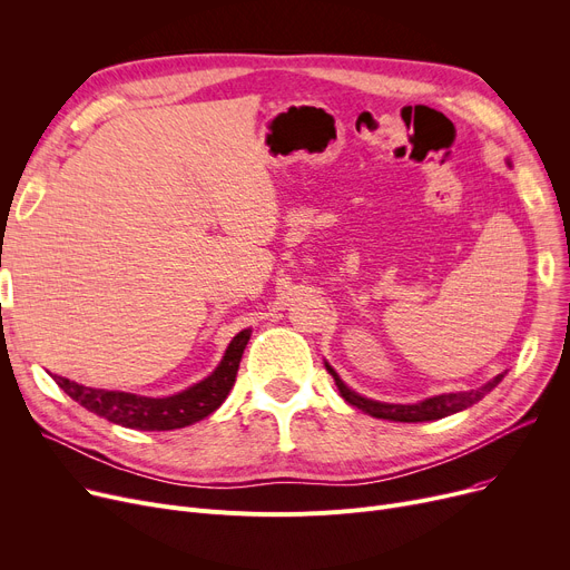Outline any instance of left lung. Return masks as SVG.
Masks as SVG:
<instances>
[{
	"label": "left lung",
	"instance_id": "1",
	"mask_svg": "<svg viewBox=\"0 0 570 570\" xmlns=\"http://www.w3.org/2000/svg\"><path fill=\"white\" fill-rule=\"evenodd\" d=\"M325 370L333 374L335 383H337V391L340 395L357 406L361 411L374 415V417H383V421H395V423H425V421H439V417H445L451 413H458L471 404H475L478 400H483L492 387L499 385V381L503 379V374L494 376L492 381H488L485 385L475 387V391H464V393H448V395H436V397H430L425 402H417V404H383V402H374V400H367V397H361L355 395L353 391H348V387L344 385V381L337 376V372L325 365Z\"/></svg>",
	"mask_w": 570,
	"mask_h": 570
}]
</instances>
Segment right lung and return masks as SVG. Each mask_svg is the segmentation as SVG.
Segmentation results:
<instances>
[{"label": "right lung", "instance_id": "right-lung-1", "mask_svg": "<svg viewBox=\"0 0 570 570\" xmlns=\"http://www.w3.org/2000/svg\"><path fill=\"white\" fill-rule=\"evenodd\" d=\"M249 337L252 331H243L235 335L224 353V361L219 363V367L200 383L173 397H140L119 391H101V387H85L57 374L52 379L73 402H78L87 411L97 413L99 417H106V421L115 425L147 432L177 430L203 421V417H207L222 406L235 383L237 367L239 361H243Z\"/></svg>", "mask_w": 570, "mask_h": 570}]
</instances>
